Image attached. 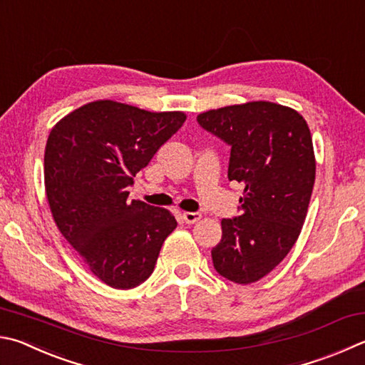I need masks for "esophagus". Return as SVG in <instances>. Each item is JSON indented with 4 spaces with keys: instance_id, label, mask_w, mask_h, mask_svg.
<instances>
[{
    "instance_id": "obj_1",
    "label": "esophagus",
    "mask_w": 365,
    "mask_h": 365,
    "mask_svg": "<svg viewBox=\"0 0 365 365\" xmlns=\"http://www.w3.org/2000/svg\"><path fill=\"white\" fill-rule=\"evenodd\" d=\"M182 217H183L185 223L193 225V223H196V222H200L202 215L200 214V212H183Z\"/></svg>"
}]
</instances>
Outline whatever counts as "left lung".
<instances>
[{"mask_svg": "<svg viewBox=\"0 0 365 365\" xmlns=\"http://www.w3.org/2000/svg\"><path fill=\"white\" fill-rule=\"evenodd\" d=\"M197 123L230 145L228 178L244 187L241 215L222 220L212 262L246 286L271 273L302 233L316 178L311 132L297 110L267 101L204 111Z\"/></svg>", "mask_w": 365, "mask_h": 365, "instance_id": "8db88e82", "label": "left lung"}]
</instances>
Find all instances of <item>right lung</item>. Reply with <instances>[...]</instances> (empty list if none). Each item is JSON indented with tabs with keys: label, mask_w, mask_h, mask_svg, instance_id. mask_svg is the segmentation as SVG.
Segmentation results:
<instances>
[{
	"label": "right lung",
	"mask_w": 365,
	"mask_h": 365,
	"mask_svg": "<svg viewBox=\"0 0 365 365\" xmlns=\"http://www.w3.org/2000/svg\"><path fill=\"white\" fill-rule=\"evenodd\" d=\"M183 111H147L96 101L63 116L44 150V187L52 218L91 273L113 289H132L153 273L177 222L168 209L129 201L128 187Z\"/></svg>",
	"instance_id": "obj_1"
}]
</instances>
